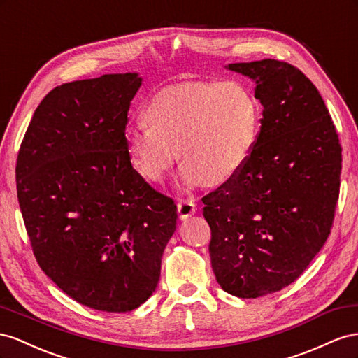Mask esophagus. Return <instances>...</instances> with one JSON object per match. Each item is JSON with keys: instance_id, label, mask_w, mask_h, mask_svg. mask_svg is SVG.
Here are the masks:
<instances>
[{"instance_id": "34e87169", "label": "esophagus", "mask_w": 358, "mask_h": 358, "mask_svg": "<svg viewBox=\"0 0 358 358\" xmlns=\"http://www.w3.org/2000/svg\"><path fill=\"white\" fill-rule=\"evenodd\" d=\"M196 210H198V206H196L195 202H192V201L181 199L177 203V211H178V216H180L181 220H185L189 216H192V214H195Z\"/></svg>"}]
</instances>
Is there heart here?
Returning a JSON list of instances; mask_svg holds the SVG:
<instances>
[{
  "label": "heart",
  "mask_w": 358,
  "mask_h": 358,
  "mask_svg": "<svg viewBox=\"0 0 358 358\" xmlns=\"http://www.w3.org/2000/svg\"><path fill=\"white\" fill-rule=\"evenodd\" d=\"M145 122L122 134L131 166L160 182L182 162L178 182L192 190L208 181L222 185L246 165L257 144L259 110L243 84H182L159 91L144 110Z\"/></svg>",
  "instance_id": "obj_1"
}]
</instances>
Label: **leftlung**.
<instances>
[{
  "label": "left lung",
  "instance_id": "left-lung-1",
  "mask_svg": "<svg viewBox=\"0 0 358 358\" xmlns=\"http://www.w3.org/2000/svg\"><path fill=\"white\" fill-rule=\"evenodd\" d=\"M255 83L261 131L236 177L202 198L223 291L257 299L288 287L329 238L342 148L318 90L278 59L224 66Z\"/></svg>",
  "mask_w": 358,
  "mask_h": 358
}]
</instances>
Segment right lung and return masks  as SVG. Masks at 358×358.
<instances>
[{
	"label": "right lung",
	"instance_id": "right-lung-1",
	"mask_svg": "<svg viewBox=\"0 0 358 358\" xmlns=\"http://www.w3.org/2000/svg\"><path fill=\"white\" fill-rule=\"evenodd\" d=\"M141 85L134 71L54 88L17 155L19 207L40 268L101 312H130L151 297L177 228L176 203L134 169L122 141Z\"/></svg>",
	"mask_w": 358,
	"mask_h": 358
}]
</instances>
